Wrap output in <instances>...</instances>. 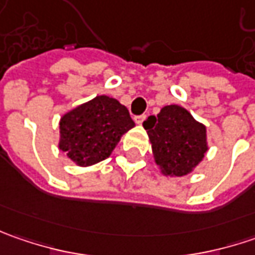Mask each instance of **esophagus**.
Here are the masks:
<instances>
[{
	"mask_svg": "<svg viewBox=\"0 0 255 255\" xmlns=\"http://www.w3.org/2000/svg\"><path fill=\"white\" fill-rule=\"evenodd\" d=\"M144 119H146V115H140V116H136L134 118V122L137 123V125H142L144 122Z\"/></svg>",
	"mask_w": 255,
	"mask_h": 255,
	"instance_id": "obj_1",
	"label": "esophagus"
}]
</instances>
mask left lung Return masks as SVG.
Listing matches in <instances>:
<instances>
[{"instance_id": "left-lung-1", "label": "left lung", "mask_w": 255, "mask_h": 255, "mask_svg": "<svg viewBox=\"0 0 255 255\" xmlns=\"http://www.w3.org/2000/svg\"><path fill=\"white\" fill-rule=\"evenodd\" d=\"M143 128L163 176L190 174L209 150L206 126L179 105L163 106L157 116H149L143 122Z\"/></svg>"}]
</instances>
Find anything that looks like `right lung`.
Wrapping results in <instances>:
<instances>
[{
	"label": "right lung",
	"mask_w": 255,
	"mask_h": 255,
	"mask_svg": "<svg viewBox=\"0 0 255 255\" xmlns=\"http://www.w3.org/2000/svg\"><path fill=\"white\" fill-rule=\"evenodd\" d=\"M133 126L126 106L115 98L99 95L61 118L58 147L76 166L88 167L109 157Z\"/></svg>",
	"instance_id": "add662e5"
}]
</instances>
